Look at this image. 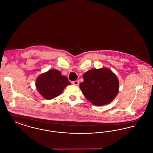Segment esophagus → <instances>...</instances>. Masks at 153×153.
<instances>
[{
  "label": "esophagus",
  "mask_w": 153,
  "mask_h": 153,
  "mask_svg": "<svg viewBox=\"0 0 153 153\" xmlns=\"http://www.w3.org/2000/svg\"><path fill=\"white\" fill-rule=\"evenodd\" d=\"M72 84L73 85H76V86H78L79 85V81H73L72 82Z\"/></svg>",
  "instance_id": "34e87169"
}]
</instances>
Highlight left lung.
Returning <instances> with one entry per match:
<instances>
[{"label":"left lung","mask_w":153,"mask_h":153,"mask_svg":"<svg viewBox=\"0 0 153 153\" xmlns=\"http://www.w3.org/2000/svg\"><path fill=\"white\" fill-rule=\"evenodd\" d=\"M83 79L80 88L88 100L95 105L109 104L118 94L119 80L108 68L89 70L83 74Z\"/></svg>","instance_id":"obj_1"}]
</instances>
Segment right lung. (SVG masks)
Here are the masks:
<instances>
[{
    "label": "right lung",
    "mask_w": 153,
    "mask_h": 153,
    "mask_svg": "<svg viewBox=\"0 0 153 153\" xmlns=\"http://www.w3.org/2000/svg\"><path fill=\"white\" fill-rule=\"evenodd\" d=\"M68 78L56 69L41 74L36 79V89L44 99L51 100L61 95L64 88L71 85Z\"/></svg>",
    "instance_id": "1"
}]
</instances>
